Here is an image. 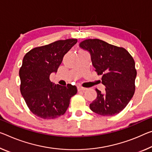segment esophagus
<instances>
[{
  "label": "esophagus",
  "instance_id": "1",
  "mask_svg": "<svg viewBox=\"0 0 152 152\" xmlns=\"http://www.w3.org/2000/svg\"><path fill=\"white\" fill-rule=\"evenodd\" d=\"M85 90H86V88H84V87H83V86H78V91H85Z\"/></svg>",
  "mask_w": 152,
  "mask_h": 152
}]
</instances>
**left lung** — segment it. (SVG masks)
<instances>
[{
	"instance_id": "left-lung-1",
	"label": "left lung",
	"mask_w": 152,
	"mask_h": 152,
	"mask_svg": "<svg viewBox=\"0 0 152 152\" xmlns=\"http://www.w3.org/2000/svg\"><path fill=\"white\" fill-rule=\"evenodd\" d=\"M90 53L98 75H102L104 92L96 88L97 97L90 109L103 116L116 115L123 110L133 96L137 76L135 63L131 54L122 47L99 39H86L80 43Z\"/></svg>"
}]
</instances>
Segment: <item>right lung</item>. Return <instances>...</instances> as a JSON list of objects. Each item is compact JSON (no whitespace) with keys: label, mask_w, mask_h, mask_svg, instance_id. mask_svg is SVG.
Masks as SVG:
<instances>
[{"label":"right lung","mask_w":152,"mask_h":152,"mask_svg":"<svg viewBox=\"0 0 152 152\" xmlns=\"http://www.w3.org/2000/svg\"><path fill=\"white\" fill-rule=\"evenodd\" d=\"M77 39L60 40L34 48L25 55L19 74L20 91L29 109L43 119H55L66 113L76 86L54 85L50 74L57 72L62 60Z\"/></svg>","instance_id":"obj_1"}]
</instances>
